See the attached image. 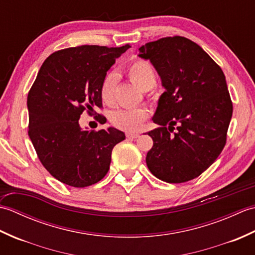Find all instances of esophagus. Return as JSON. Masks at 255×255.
Listing matches in <instances>:
<instances>
[{
    "instance_id": "obj_1",
    "label": "esophagus",
    "mask_w": 255,
    "mask_h": 255,
    "mask_svg": "<svg viewBox=\"0 0 255 255\" xmlns=\"http://www.w3.org/2000/svg\"><path fill=\"white\" fill-rule=\"evenodd\" d=\"M126 136H127V138H138L140 136V133H138V132H127Z\"/></svg>"
}]
</instances>
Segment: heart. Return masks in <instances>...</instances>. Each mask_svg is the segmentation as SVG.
I'll return each instance as SVG.
<instances>
[{
    "label": "heart",
    "instance_id": "1",
    "mask_svg": "<svg viewBox=\"0 0 255 255\" xmlns=\"http://www.w3.org/2000/svg\"><path fill=\"white\" fill-rule=\"evenodd\" d=\"M128 75L132 82L143 91H148L155 84V72L151 64L143 59H134L128 66ZM118 74L110 72L105 75L101 85V96L104 102L112 103L115 96ZM148 118V111L143 107H118L112 111L110 119L114 126L124 130H138Z\"/></svg>",
    "mask_w": 255,
    "mask_h": 255
}]
</instances>
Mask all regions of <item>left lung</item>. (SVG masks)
I'll list each match as a JSON object with an SVG mask.
<instances>
[{
	"instance_id": "obj_1",
	"label": "left lung",
	"mask_w": 255,
	"mask_h": 255,
	"mask_svg": "<svg viewBox=\"0 0 255 255\" xmlns=\"http://www.w3.org/2000/svg\"><path fill=\"white\" fill-rule=\"evenodd\" d=\"M138 57L152 63L165 89L152 117L159 127L148 132L153 145L145 162L166 183L191 181L226 144L232 103L225 74L202 47L181 36L148 42Z\"/></svg>"
}]
</instances>
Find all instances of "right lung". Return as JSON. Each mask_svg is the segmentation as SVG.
<instances>
[{
  "label": "right lung",
  "instance_id": "obj_1",
  "mask_svg": "<svg viewBox=\"0 0 255 255\" xmlns=\"http://www.w3.org/2000/svg\"><path fill=\"white\" fill-rule=\"evenodd\" d=\"M129 48L85 45L53 52L29 91L28 136L46 170L69 186L101 181L110 170L113 148L126 138L114 127L82 129L79 119L85 110L91 115L102 107L103 80ZM104 118L97 119L105 123Z\"/></svg>",
  "mask_w": 255,
  "mask_h": 255
}]
</instances>
